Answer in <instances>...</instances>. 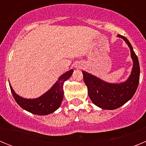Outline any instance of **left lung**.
<instances>
[{
    "label": "left lung",
    "instance_id": "1",
    "mask_svg": "<svg viewBox=\"0 0 146 146\" xmlns=\"http://www.w3.org/2000/svg\"><path fill=\"white\" fill-rule=\"evenodd\" d=\"M117 36L124 40L131 52L133 66L128 79L124 82L111 83L82 71L89 97L95 105L104 110H115L130 100L136 92L140 80V65L132 46L125 36L119 34Z\"/></svg>",
    "mask_w": 146,
    "mask_h": 146
}]
</instances>
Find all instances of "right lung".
I'll list each match as a JSON object with an SVG mask.
<instances>
[{"instance_id": "right-lung-1", "label": "right lung", "mask_w": 146, "mask_h": 146, "mask_svg": "<svg viewBox=\"0 0 146 146\" xmlns=\"http://www.w3.org/2000/svg\"><path fill=\"white\" fill-rule=\"evenodd\" d=\"M74 71L71 69L59 77L55 84L39 97L26 99L15 93L9 83L11 94L15 101L23 109L33 114L46 115L57 110L64 99V83L72 76Z\"/></svg>"}]
</instances>
